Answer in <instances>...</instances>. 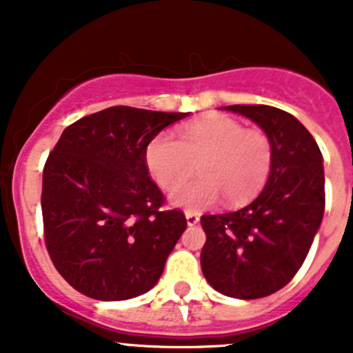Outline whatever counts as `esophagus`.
<instances>
[{
  "mask_svg": "<svg viewBox=\"0 0 353 353\" xmlns=\"http://www.w3.org/2000/svg\"><path fill=\"white\" fill-rule=\"evenodd\" d=\"M185 221L189 226H196V224L199 223V215L196 214V212H191V210H187L185 212Z\"/></svg>",
  "mask_w": 353,
  "mask_h": 353,
  "instance_id": "esophagus-1",
  "label": "esophagus"
}]
</instances>
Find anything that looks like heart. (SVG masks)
Here are the masks:
<instances>
[{"instance_id": "heart-1", "label": "heart", "mask_w": 353, "mask_h": 353, "mask_svg": "<svg viewBox=\"0 0 353 353\" xmlns=\"http://www.w3.org/2000/svg\"><path fill=\"white\" fill-rule=\"evenodd\" d=\"M146 166L162 189L185 182L198 164V176L171 192L176 207L201 210L221 196L232 207L248 203L269 180L274 150L261 129H245L226 117L187 123L179 139L159 134L146 146Z\"/></svg>"}]
</instances>
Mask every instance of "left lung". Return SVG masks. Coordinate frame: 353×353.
Returning <instances> with one entry per match:
<instances>
[{
  "mask_svg": "<svg viewBox=\"0 0 353 353\" xmlns=\"http://www.w3.org/2000/svg\"><path fill=\"white\" fill-rule=\"evenodd\" d=\"M270 138L272 170L248 207L203 215L201 270L214 290L233 299H261L292 281L310 252L325 208L323 157L310 130L272 105H226Z\"/></svg>",
  "mask_w": 353,
  "mask_h": 353,
  "instance_id": "1",
  "label": "left lung"
}]
</instances>
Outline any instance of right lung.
I'll return each mask as SVG.
<instances>
[{
  "label": "right lung",
  "instance_id": "add662e5",
  "mask_svg": "<svg viewBox=\"0 0 353 353\" xmlns=\"http://www.w3.org/2000/svg\"><path fill=\"white\" fill-rule=\"evenodd\" d=\"M187 114L114 105L74 121L49 154L43 239L56 270L86 297L127 301L157 285L187 221L162 210L145 154Z\"/></svg>",
  "mask_w": 353,
  "mask_h": 353
}]
</instances>
